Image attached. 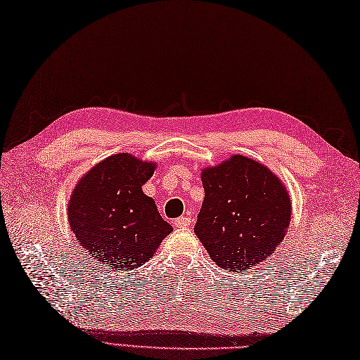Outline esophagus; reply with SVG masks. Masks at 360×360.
<instances>
[{
  "mask_svg": "<svg viewBox=\"0 0 360 360\" xmlns=\"http://www.w3.org/2000/svg\"><path fill=\"white\" fill-rule=\"evenodd\" d=\"M175 227H186L191 226V218L189 217H180L177 220H174Z\"/></svg>",
  "mask_w": 360,
  "mask_h": 360,
  "instance_id": "esophagus-1",
  "label": "esophagus"
}]
</instances>
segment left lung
Here are the masks:
<instances>
[{"label": "left lung", "mask_w": 360, "mask_h": 360, "mask_svg": "<svg viewBox=\"0 0 360 360\" xmlns=\"http://www.w3.org/2000/svg\"><path fill=\"white\" fill-rule=\"evenodd\" d=\"M205 200L194 232L217 266L243 271L264 262L290 226V195L267 166L231 155L201 171Z\"/></svg>", "instance_id": "8db88e82"}]
</instances>
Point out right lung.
I'll list each match as a JSON object with an SVG mask.
<instances>
[{"label": "right lung", "mask_w": 360, "mask_h": 360, "mask_svg": "<svg viewBox=\"0 0 360 360\" xmlns=\"http://www.w3.org/2000/svg\"><path fill=\"white\" fill-rule=\"evenodd\" d=\"M155 168V162L119 153L76 183L68 200L70 227L79 246L105 267L127 271L142 266L172 232L142 191Z\"/></svg>", "instance_id": "1"}]
</instances>
